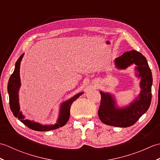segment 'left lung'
Masks as SVG:
<instances>
[{"instance_id":"8db88e82","label":"left lung","mask_w":160,"mask_h":160,"mask_svg":"<svg viewBox=\"0 0 160 160\" xmlns=\"http://www.w3.org/2000/svg\"><path fill=\"white\" fill-rule=\"evenodd\" d=\"M119 69H126L132 64L137 65L138 76L141 77V93L138 98L126 108L115 107V101L108 93L100 92L101 101L98 116L104 124L117 127L133 125L148 109L151 102L152 73L146 58L135 50L125 52L115 60Z\"/></svg>"}]
</instances>
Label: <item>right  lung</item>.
Here are the masks:
<instances>
[{
  "label": "right lung",
  "mask_w": 160,
  "mask_h": 160,
  "mask_svg": "<svg viewBox=\"0 0 160 160\" xmlns=\"http://www.w3.org/2000/svg\"><path fill=\"white\" fill-rule=\"evenodd\" d=\"M23 57V54L20 56L18 60L16 61L15 69L13 71V73L11 75L9 78L8 85V90L9 93V106L10 108L12 111L13 115L16 118H18V120L22 122V123L26 125L27 127L29 128L32 129L34 131H47L54 130L59 127H62L64 125H65L67 121L69 120L70 116V108L71 104L73 102L76 100L77 98L79 97L80 95H82V93H80L76 96H74L73 98H71L68 101H66L65 102L61 104L60 113L59 115L58 120L57 121V123L53 125L49 126H42L40 125L38 123L33 122L28 120H24V117L22 115L21 112L20 111L19 103H18V91L20 87V62Z\"/></svg>",
  "instance_id": "1"
}]
</instances>
